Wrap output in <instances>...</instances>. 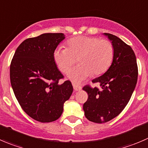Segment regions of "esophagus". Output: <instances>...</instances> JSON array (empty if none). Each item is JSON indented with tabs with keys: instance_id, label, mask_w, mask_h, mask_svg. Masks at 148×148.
Here are the masks:
<instances>
[{
	"instance_id": "34e87169",
	"label": "esophagus",
	"mask_w": 148,
	"mask_h": 148,
	"mask_svg": "<svg viewBox=\"0 0 148 148\" xmlns=\"http://www.w3.org/2000/svg\"><path fill=\"white\" fill-rule=\"evenodd\" d=\"M73 87H74V90H75V91H80V90H82L81 86L78 85V84H74V83H73Z\"/></svg>"
}]
</instances>
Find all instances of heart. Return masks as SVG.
<instances>
[{
  "label": "heart",
  "mask_w": 148,
  "mask_h": 148,
  "mask_svg": "<svg viewBox=\"0 0 148 148\" xmlns=\"http://www.w3.org/2000/svg\"><path fill=\"white\" fill-rule=\"evenodd\" d=\"M114 49L111 42L95 37L77 36L66 41V48H57L53 59L60 71L67 73L77 58L79 65L68 74L74 83H81L93 75H100L112 64Z\"/></svg>",
  "instance_id": "heart-1"
}]
</instances>
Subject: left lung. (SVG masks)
<instances>
[{
    "mask_svg": "<svg viewBox=\"0 0 148 148\" xmlns=\"http://www.w3.org/2000/svg\"><path fill=\"white\" fill-rule=\"evenodd\" d=\"M112 43L114 56L106 73L92 80L102 90L86 85L88 99L83 105L86 118L95 123H106L116 117L130 101L138 77L137 59L132 48L116 36L103 33Z\"/></svg>",
    "mask_w": 148,
    "mask_h": 148,
    "instance_id": "obj_1",
    "label": "left lung"
}]
</instances>
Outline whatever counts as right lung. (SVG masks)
I'll list each match as a JSON object with an SVG mask.
<instances>
[{
    "instance_id": "1",
    "label": "right lung",
    "mask_w": 148,
    "mask_h": 148,
    "mask_svg": "<svg viewBox=\"0 0 148 148\" xmlns=\"http://www.w3.org/2000/svg\"><path fill=\"white\" fill-rule=\"evenodd\" d=\"M65 39L63 33H44L28 38L17 48L10 66L14 95L24 112L42 123L58 119L73 92L53 59V51Z\"/></svg>"
}]
</instances>
